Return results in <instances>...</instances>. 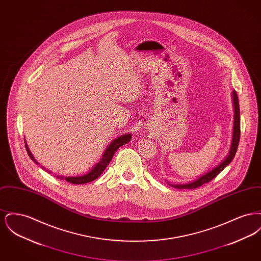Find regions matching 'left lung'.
I'll return each mask as SVG.
<instances>
[{
  "mask_svg": "<svg viewBox=\"0 0 261 261\" xmlns=\"http://www.w3.org/2000/svg\"><path fill=\"white\" fill-rule=\"evenodd\" d=\"M233 100H234V108H235V117H234V132H233V139H232V145H231V149L229 151L228 156L221 162L218 166H216L215 168H213L211 171L207 172L204 175H202L201 177H199V179H197L194 182H191L189 184H183V185H172L169 184L173 188L177 189H196L199 188V186L208 183L212 179H214L218 174L220 173L224 168L233 161L235 154H236L237 149L239 146V142H240V136H241V121H240V106H239V99H238V95H237L236 91L233 92Z\"/></svg>",
  "mask_w": 261,
  "mask_h": 261,
  "instance_id": "left-lung-1",
  "label": "left lung"
}]
</instances>
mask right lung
Here are the masks:
<instances>
[{"label":"right lung","instance_id":"add662e5","mask_svg":"<svg viewBox=\"0 0 261 261\" xmlns=\"http://www.w3.org/2000/svg\"><path fill=\"white\" fill-rule=\"evenodd\" d=\"M130 140H131L130 134H125V135L114 139L112 143L110 144V146L105 150V152H103L101 159L99 160V162L95 165V167H93V169L89 173L83 175V176H78V177H65V180L67 182L71 183V184H85V183H89V182H92V181L96 180L99 175L102 173V171L106 169V167L109 165V163L112 161L114 152L117 150V149H119L121 146L127 144ZM25 148H26L27 153L30 156V159L36 164H39L37 161L34 159L31 151L29 150L28 146L26 145V142H25ZM58 178H60V177L58 176ZM62 179H63V177H62Z\"/></svg>","mask_w":261,"mask_h":261}]
</instances>
